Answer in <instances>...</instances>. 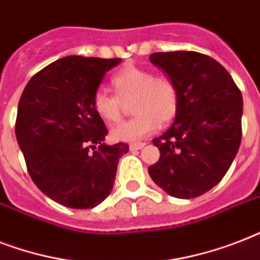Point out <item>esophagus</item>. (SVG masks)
Masks as SVG:
<instances>
[{"instance_id": "1", "label": "esophagus", "mask_w": 260, "mask_h": 260, "mask_svg": "<svg viewBox=\"0 0 260 260\" xmlns=\"http://www.w3.org/2000/svg\"><path fill=\"white\" fill-rule=\"evenodd\" d=\"M144 146H146V143L136 142V143H131L129 148L131 150H140V148H143Z\"/></svg>"}]
</instances>
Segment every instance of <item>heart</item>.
Wrapping results in <instances>:
<instances>
[{
    "mask_svg": "<svg viewBox=\"0 0 260 260\" xmlns=\"http://www.w3.org/2000/svg\"><path fill=\"white\" fill-rule=\"evenodd\" d=\"M116 94L98 89L93 95L94 112L108 124H117L134 105L132 120L112 129V138L121 142H138L167 124L178 113L179 91L173 79L154 75L147 69L125 66L112 78Z\"/></svg>",
    "mask_w": 260,
    "mask_h": 260,
    "instance_id": "heart-1",
    "label": "heart"
}]
</instances>
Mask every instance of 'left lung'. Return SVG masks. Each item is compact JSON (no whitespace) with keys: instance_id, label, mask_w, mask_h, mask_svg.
Listing matches in <instances>:
<instances>
[{"instance_id":"1","label":"left lung","mask_w":260,"mask_h":260,"mask_svg":"<svg viewBox=\"0 0 260 260\" xmlns=\"http://www.w3.org/2000/svg\"><path fill=\"white\" fill-rule=\"evenodd\" d=\"M150 60L175 82L179 108L169 131L152 140L160 158L148 173L173 197H198L221 181L238 154L242 91L230 73L208 55L155 52Z\"/></svg>"}]
</instances>
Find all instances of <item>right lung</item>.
Here are the masks:
<instances>
[{"label": "right lung", "mask_w": 260, "mask_h": 260, "mask_svg": "<svg viewBox=\"0 0 260 260\" xmlns=\"http://www.w3.org/2000/svg\"><path fill=\"white\" fill-rule=\"evenodd\" d=\"M121 59L66 56L26 83L18 102L16 138L32 181L47 197L91 209L112 191L126 143L106 146L93 100L106 71Z\"/></svg>", "instance_id": "obj_1"}]
</instances>
